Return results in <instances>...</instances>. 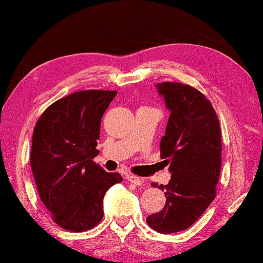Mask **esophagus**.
Wrapping results in <instances>:
<instances>
[{"mask_svg": "<svg viewBox=\"0 0 263 263\" xmlns=\"http://www.w3.org/2000/svg\"><path fill=\"white\" fill-rule=\"evenodd\" d=\"M127 179L130 183H134V184H136V185H140V184H142L143 182V178H141V177H138V176H135V175H128L127 176Z\"/></svg>", "mask_w": 263, "mask_h": 263, "instance_id": "1", "label": "esophagus"}]
</instances>
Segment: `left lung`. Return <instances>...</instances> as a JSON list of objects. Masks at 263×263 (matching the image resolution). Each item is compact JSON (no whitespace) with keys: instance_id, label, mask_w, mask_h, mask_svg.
Listing matches in <instances>:
<instances>
[{"instance_id":"left-lung-1","label":"left lung","mask_w":263,"mask_h":263,"mask_svg":"<svg viewBox=\"0 0 263 263\" xmlns=\"http://www.w3.org/2000/svg\"><path fill=\"white\" fill-rule=\"evenodd\" d=\"M157 88L171 111L160 141V158L170 164L171 179L159 185L166 196L164 208L146 221L158 232L175 233L190 228L217 195L221 130L213 106L199 89L181 82H160Z\"/></svg>"}]
</instances>
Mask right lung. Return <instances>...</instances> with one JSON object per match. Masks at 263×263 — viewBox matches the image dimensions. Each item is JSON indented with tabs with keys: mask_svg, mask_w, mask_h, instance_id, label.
Returning <instances> with one entry per match:
<instances>
[{
	"mask_svg": "<svg viewBox=\"0 0 263 263\" xmlns=\"http://www.w3.org/2000/svg\"><path fill=\"white\" fill-rule=\"evenodd\" d=\"M116 91L85 89L52 103L35 123L31 168L42 202L64 230L88 231L103 219V199L122 181L93 161L100 122Z\"/></svg>",
	"mask_w": 263,
	"mask_h": 263,
	"instance_id": "obj_1",
	"label": "right lung"
}]
</instances>
